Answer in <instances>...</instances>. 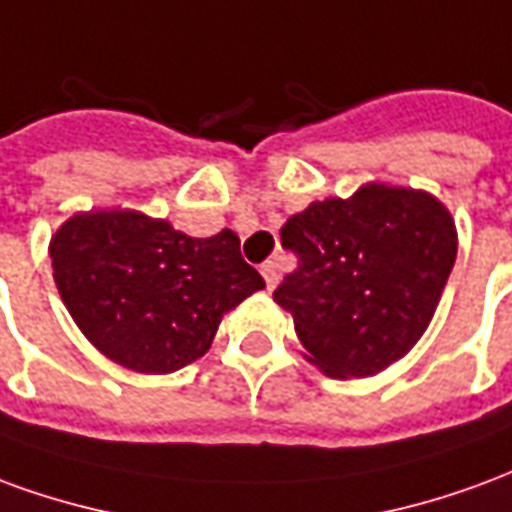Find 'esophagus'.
Returning <instances> with one entry per match:
<instances>
[{
  "instance_id": "obj_1",
  "label": "esophagus",
  "mask_w": 512,
  "mask_h": 512,
  "mask_svg": "<svg viewBox=\"0 0 512 512\" xmlns=\"http://www.w3.org/2000/svg\"><path fill=\"white\" fill-rule=\"evenodd\" d=\"M260 274H263V279H266L268 290L277 288V282H279V266H277V260H266V263L260 266Z\"/></svg>"
}]
</instances>
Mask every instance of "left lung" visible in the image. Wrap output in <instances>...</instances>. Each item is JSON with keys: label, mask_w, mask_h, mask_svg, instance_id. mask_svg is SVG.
I'll list each match as a JSON object with an SVG mask.
<instances>
[{"label": "left lung", "mask_w": 512, "mask_h": 512, "mask_svg": "<svg viewBox=\"0 0 512 512\" xmlns=\"http://www.w3.org/2000/svg\"><path fill=\"white\" fill-rule=\"evenodd\" d=\"M279 235L299 268L274 301L293 315L304 359L343 381L376 376L419 343L458 255L439 197L378 180L310 202Z\"/></svg>", "instance_id": "left-lung-1"}]
</instances>
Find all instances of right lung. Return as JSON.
I'll return each mask as SVG.
<instances>
[{"instance_id": "add662e5", "label": "right lung", "mask_w": 512, "mask_h": 512, "mask_svg": "<svg viewBox=\"0 0 512 512\" xmlns=\"http://www.w3.org/2000/svg\"><path fill=\"white\" fill-rule=\"evenodd\" d=\"M49 257L84 337L145 376L197 362L224 315L266 288L233 230L191 238L131 208L73 213L51 235Z\"/></svg>"}]
</instances>
